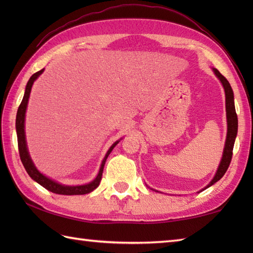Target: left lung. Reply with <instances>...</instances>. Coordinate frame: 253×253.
Wrapping results in <instances>:
<instances>
[{
  "label": "left lung",
  "instance_id": "left-lung-1",
  "mask_svg": "<svg viewBox=\"0 0 253 253\" xmlns=\"http://www.w3.org/2000/svg\"><path fill=\"white\" fill-rule=\"evenodd\" d=\"M213 72L215 74V76L219 79L221 84H223V88L225 91V104H226V118H227V135H226V141H225V147L223 150V155H222L221 162H219L216 173L214 175L213 179L209 182V185L207 187H204L202 190L207 189V188L215 184V182L221 179L224 176V174L226 173V170L230 164V161H232L234 143L238 131V118L235 110L233 89L230 87L228 80L225 78L216 68H213Z\"/></svg>",
  "mask_w": 253,
  "mask_h": 253
}]
</instances>
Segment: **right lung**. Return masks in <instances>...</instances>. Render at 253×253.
I'll use <instances>...</instances> for the list:
<instances>
[{
    "label": "right lung",
    "instance_id": "1",
    "mask_svg": "<svg viewBox=\"0 0 253 253\" xmlns=\"http://www.w3.org/2000/svg\"><path fill=\"white\" fill-rule=\"evenodd\" d=\"M43 72H44V68L32 75L30 79L28 80V83H27V85H26V89H25V94H24L23 101H21V103H20V105L18 107V111H17V115H16V132H17V141H18V150H19L20 160H21V162H23V165H24L25 169L27 170V173H28V175L31 177V178L35 181H37L38 184L41 185L42 187H44L45 189H47L49 191L57 193V195H66V196L85 195V193L93 191L95 188L100 185L105 161H106L107 157L110 155V153L112 152V150L114 149L116 144L121 141L122 138L120 139V140H117L113 143L111 148L107 150L105 157L101 163L98 175H96L95 178L92 181H90L89 184L78 185V186L63 185V184H60L58 181H55L54 179H51L50 177H47V176L42 174L41 171L36 168L35 163L32 162L29 151H28V147H27L26 133H25V117H26V110H27V105H28L32 84H34L36 79L39 77Z\"/></svg>",
    "mask_w": 253,
    "mask_h": 253
}]
</instances>
